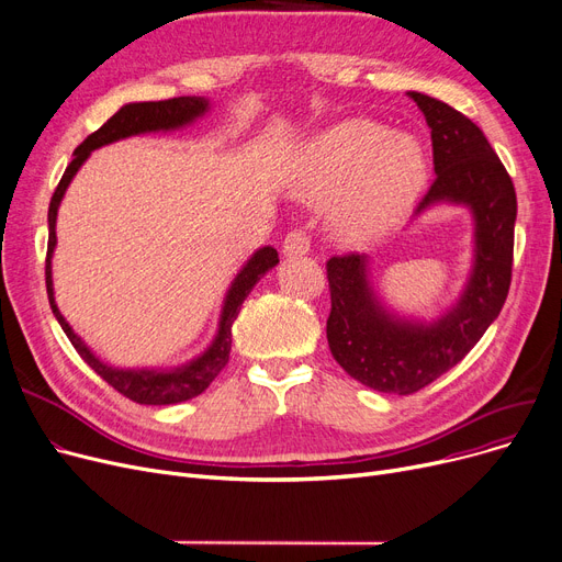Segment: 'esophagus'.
Returning <instances> with one entry per match:
<instances>
[{
  "instance_id": "34e87169",
  "label": "esophagus",
  "mask_w": 562,
  "mask_h": 562,
  "mask_svg": "<svg viewBox=\"0 0 562 562\" xmlns=\"http://www.w3.org/2000/svg\"><path fill=\"white\" fill-rule=\"evenodd\" d=\"M310 234L303 229V227H296L291 229L286 236H284V243H282V252L286 257H299V255H305L310 250Z\"/></svg>"
}]
</instances>
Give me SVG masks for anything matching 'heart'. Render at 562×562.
<instances>
[{
  "mask_svg": "<svg viewBox=\"0 0 562 562\" xmlns=\"http://www.w3.org/2000/svg\"><path fill=\"white\" fill-rule=\"evenodd\" d=\"M425 179L423 146L411 135H390L374 121L349 119L307 146L296 188L312 202L349 192L339 227L349 238L364 240L400 221Z\"/></svg>",
  "mask_w": 562,
  "mask_h": 562,
  "instance_id": "obj_1",
  "label": "heart"
}]
</instances>
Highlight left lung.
Masks as SVG:
<instances>
[{"instance_id":"left-lung-1","label":"left lung","mask_w":562,"mask_h":562,"mask_svg":"<svg viewBox=\"0 0 562 562\" xmlns=\"http://www.w3.org/2000/svg\"><path fill=\"white\" fill-rule=\"evenodd\" d=\"M431 128L434 172L416 213L436 202L471 206L475 215L473 276L459 303L434 324L402 322L374 299L364 255L326 261L333 358L356 381L379 393L413 395L467 356L501 314L512 282L517 192L484 133L443 101L408 91Z\"/></svg>"}]
</instances>
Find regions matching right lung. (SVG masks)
I'll use <instances>...</instances> for the list:
<instances>
[{
	"label": "right lung",
	"instance_id": "add662e5",
	"mask_svg": "<svg viewBox=\"0 0 562 562\" xmlns=\"http://www.w3.org/2000/svg\"><path fill=\"white\" fill-rule=\"evenodd\" d=\"M209 108L206 99H200V95H179V99H169V101H149V103H131L121 108L114 116H110L105 124L91 133L76 151H72V160L66 167V172L53 194L50 200V209H47V225H50V236H47V257H45V286H47V299H50V307L57 316L59 326L64 328V333L68 335L70 345L76 347V351L80 353V358L89 364V368L99 374L105 383H110L116 393H121L124 397L137 402V404H154V406H162V404H177V402H186L202 395L204 390L211 385V381L221 374V370L229 360V351H232V324L238 316V310L243 305V301L248 299V294L252 291V286L261 280V276L266 271L280 261L278 250L273 248H261L252 255V259L243 266V271L236 276V280L232 282L229 294L225 299V307H223V316H221V328H217V337L213 339V345L209 347V351L204 356H200L198 360H192L183 368H177L172 372H151V370H114L103 364L99 358H95L87 347L85 341L72 333V328L66 324V319L61 316V312L57 310L55 303V294H53V250L57 243V234H55V225H57V209L59 202L64 198V192L70 183V179L76 177V172L80 169V165L89 158V154L93 149H99L103 144L124 139L131 135H139V133H151V131H172L179 126L190 124L192 119H198L200 114H204Z\"/></svg>",
	"mask_w": 562,
	"mask_h": 562
}]
</instances>
